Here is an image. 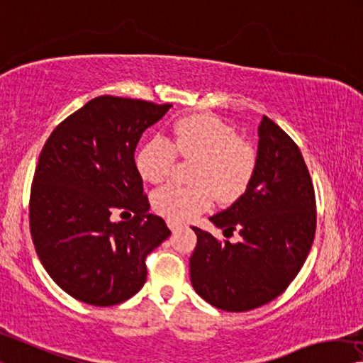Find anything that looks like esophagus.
Wrapping results in <instances>:
<instances>
[{"instance_id":"esophagus-1","label":"esophagus","mask_w":363,"mask_h":363,"mask_svg":"<svg viewBox=\"0 0 363 363\" xmlns=\"http://www.w3.org/2000/svg\"><path fill=\"white\" fill-rule=\"evenodd\" d=\"M166 224H168V228L171 229V231H172V233H174V231H177V229H179V228L182 226V224H181V223H177V221H172V220H168V221H166Z\"/></svg>"}]
</instances>
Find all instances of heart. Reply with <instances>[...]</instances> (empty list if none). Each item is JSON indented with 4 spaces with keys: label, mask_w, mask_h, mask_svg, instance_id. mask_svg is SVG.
Instances as JSON below:
<instances>
[{
    "label": "heart",
    "mask_w": 363,
    "mask_h": 363,
    "mask_svg": "<svg viewBox=\"0 0 363 363\" xmlns=\"http://www.w3.org/2000/svg\"><path fill=\"white\" fill-rule=\"evenodd\" d=\"M195 160L191 186L166 184L152 194L160 216L187 221L218 202H234L249 187L257 169L255 148L239 139L238 132L213 114H195L177 121L172 140L163 135L148 139L137 152L135 166L143 181L157 184L169 174L177 158Z\"/></svg>",
    "instance_id": "b5f03b06"
}]
</instances>
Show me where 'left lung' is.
I'll use <instances>...</instances> for the list:
<instances>
[{
  "label": "left lung",
  "instance_id": "left-lung-1",
  "mask_svg": "<svg viewBox=\"0 0 363 363\" xmlns=\"http://www.w3.org/2000/svg\"><path fill=\"white\" fill-rule=\"evenodd\" d=\"M257 169L245 192L210 218L218 240L200 228L191 257V283L197 294L226 312H247L287 289L312 249L316 228L315 191L296 142L263 116L258 125Z\"/></svg>",
  "mask_w": 363,
  "mask_h": 363
}]
</instances>
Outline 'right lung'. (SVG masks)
I'll list each match as a JSON object with an SVG mask.
<instances>
[{
    "mask_svg": "<svg viewBox=\"0 0 363 363\" xmlns=\"http://www.w3.org/2000/svg\"><path fill=\"white\" fill-rule=\"evenodd\" d=\"M172 105L103 95L51 132L33 176L30 233L51 279L80 302L116 306L145 284V258L171 235L135 166L140 137ZM114 212L135 213L114 223Z\"/></svg>",
    "mask_w": 363,
    "mask_h": 363,
    "instance_id": "add662e5",
    "label": "right lung"
}]
</instances>
